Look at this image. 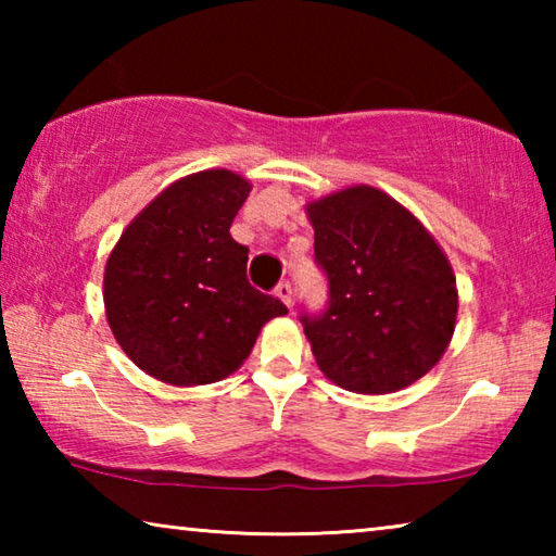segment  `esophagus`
<instances>
[{
  "label": "esophagus",
  "instance_id": "1",
  "mask_svg": "<svg viewBox=\"0 0 556 556\" xmlns=\"http://www.w3.org/2000/svg\"><path fill=\"white\" fill-rule=\"evenodd\" d=\"M275 291H277V296L285 301L287 306H291V301H294V287H291V281H287V279L279 281Z\"/></svg>",
  "mask_w": 556,
  "mask_h": 556
}]
</instances>
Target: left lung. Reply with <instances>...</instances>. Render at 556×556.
<instances>
[{
    "label": "left lung",
    "mask_w": 556,
    "mask_h": 556,
    "mask_svg": "<svg viewBox=\"0 0 556 556\" xmlns=\"http://www.w3.org/2000/svg\"><path fill=\"white\" fill-rule=\"evenodd\" d=\"M328 301L299 321L328 380L361 394L402 390L434 368L456 326L444 252L388 193L353 186L308 205Z\"/></svg>",
    "instance_id": "left-lung-1"
}]
</instances>
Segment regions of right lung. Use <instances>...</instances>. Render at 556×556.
<instances>
[{
	"label": "right lung",
	"mask_w": 556,
	"mask_h": 556,
	"mask_svg": "<svg viewBox=\"0 0 556 556\" xmlns=\"http://www.w3.org/2000/svg\"><path fill=\"white\" fill-rule=\"evenodd\" d=\"M242 176L213 168L186 176L122 232L105 267L112 333L137 368L168 384L228 378L269 318L277 296L248 281V248L230 225L250 195Z\"/></svg>",
	"instance_id": "right-lung-1"
}]
</instances>
